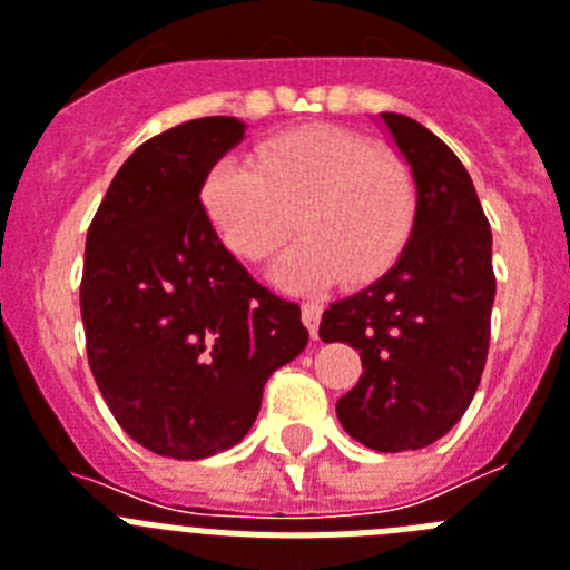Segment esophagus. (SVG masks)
<instances>
[{
  "label": "esophagus",
  "instance_id": "34e87169",
  "mask_svg": "<svg viewBox=\"0 0 570 570\" xmlns=\"http://www.w3.org/2000/svg\"><path fill=\"white\" fill-rule=\"evenodd\" d=\"M320 320H322L320 302H305V305H302V322H305V328L311 331V336H316V331H320Z\"/></svg>",
  "mask_w": 570,
  "mask_h": 570
}]
</instances>
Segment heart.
<instances>
[{
    "mask_svg": "<svg viewBox=\"0 0 570 570\" xmlns=\"http://www.w3.org/2000/svg\"><path fill=\"white\" fill-rule=\"evenodd\" d=\"M199 203L210 228L242 262L268 259L291 234L271 279L288 291H322L340 279L371 282L405 250L416 219L407 168L365 136L334 125L279 134L256 159L228 154L208 168Z\"/></svg>",
    "mask_w": 570,
    "mask_h": 570,
    "instance_id": "b5f03b06",
    "label": "heart"
}]
</instances>
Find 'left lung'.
Wrapping results in <instances>:
<instances>
[{
    "mask_svg": "<svg viewBox=\"0 0 570 570\" xmlns=\"http://www.w3.org/2000/svg\"><path fill=\"white\" fill-rule=\"evenodd\" d=\"M411 168L416 219L400 259L360 294L334 302L322 342L360 351L362 376L340 402L347 434L371 451H420L471 405L497 294L491 225L456 154L411 116L380 114Z\"/></svg>",
    "mask_w": 570,
    "mask_h": 570,
    "instance_id": "1",
    "label": "left lung"
}]
</instances>
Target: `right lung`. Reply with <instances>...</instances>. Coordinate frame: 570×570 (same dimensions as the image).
I'll use <instances>...</instances> for the list:
<instances>
[{
  "instance_id": "add662e5",
  "label": "right lung",
  "mask_w": 570,
  "mask_h": 570,
  "mask_svg": "<svg viewBox=\"0 0 570 570\" xmlns=\"http://www.w3.org/2000/svg\"><path fill=\"white\" fill-rule=\"evenodd\" d=\"M245 139L203 116L125 159L88 228V362L125 434L170 460H205L248 434L262 387L308 345L299 305L245 271L210 228L199 188Z\"/></svg>"
}]
</instances>
